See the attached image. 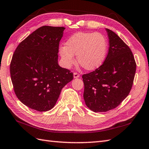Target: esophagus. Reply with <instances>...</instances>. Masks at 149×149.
<instances>
[{
    "mask_svg": "<svg viewBox=\"0 0 149 149\" xmlns=\"http://www.w3.org/2000/svg\"><path fill=\"white\" fill-rule=\"evenodd\" d=\"M79 76H80V75H79V74H78V73H77V72H74V78H78V77H79Z\"/></svg>",
    "mask_w": 149,
    "mask_h": 149,
    "instance_id": "34e87169",
    "label": "esophagus"
}]
</instances>
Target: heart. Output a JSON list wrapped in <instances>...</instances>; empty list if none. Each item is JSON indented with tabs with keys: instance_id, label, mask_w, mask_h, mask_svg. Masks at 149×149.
Instances as JSON below:
<instances>
[{
	"instance_id": "heart-1",
	"label": "heart",
	"mask_w": 149,
	"mask_h": 149,
	"mask_svg": "<svg viewBox=\"0 0 149 149\" xmlns=\"http://www.w3.org/2000/svg\"><path fill=\"white\" fill-rule=\"evenodd\" d=\"M107 41L100 33L79 32L66 40L65 47L59 49V54L64 66L70 68L75 63L74 55L77 62L86 70L99 68L105 59Z\"/></svg>"
}]
</instances>
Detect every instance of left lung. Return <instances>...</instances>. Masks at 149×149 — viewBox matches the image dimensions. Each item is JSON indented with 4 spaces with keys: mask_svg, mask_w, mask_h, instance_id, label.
<instances>
[{
    "mask_svg": "<svg viewBox=\"0 0 149 149\" xmlns=\"http://www.w3.org/2000/svg\"><path fill=\"white\" fill-rule=\"evenodd\" d=\"M109 39V53L103 65L83 75V97L94 112H104L117 107L132 88L136 70L130 48L117 34L106 29Z\"/></svg>",
    "mask_w": 149,
    "mask_h": 149,
    "instance_id": "left-lung-1",
    "label": "left lung"
}]
</instances>
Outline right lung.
<instances>
[{
  "instance_id": "obj_1",
  "label": "right lung",
  "mask_w": 149,
  "mask_h": 149,
  "mask_svg": "<svg viewBox=\"0 0 149 149\" xmlns=\"http://www.w3.org/2000/svg\"><path fill=\"white\" fill-rule=\"evenodd\" d=\"M64 27L44 26L17 46L10 64V75L17 98L31 109L51 110L73 74L58 64Z\"/></svg>"
}]
</instances>
